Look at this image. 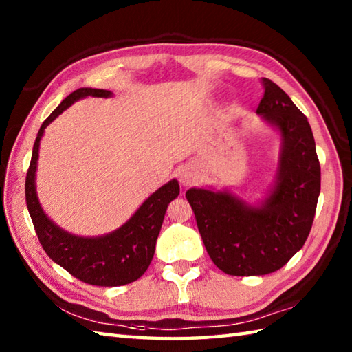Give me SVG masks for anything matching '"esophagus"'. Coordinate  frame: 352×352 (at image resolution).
<instances>
[{"mask_svg":"<svg viewBox=\"0 0 352 352\" xmlns=\"http://www.w3.org/2000/svg\"><path fill=\"white\" fill-rule=\"evenodd\" d=\"M178 175H180V182L184 186H188L192 182V172H189V169H182Z\"/></svg>","mask_w":352,"mask_h":352,"instance_id":"1","label":"esophagus"}]
</instances>
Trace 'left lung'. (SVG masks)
Listing matches in <instances>:
<instances>
[{
	"label": "left lung",
	"instance_id": "1",
	"mask_svg": "<svg viewBox=\"0 0 352 352\" xmlns=\"http://www.w3.org/2000/svg\"><path fill=\"white\" fill-rule=\"evenodd\" d=\"M257 115L281 134L278 170L269 195L257 206L228 190L186 192L208 256L236 276L278 271L302 248L315 219L320 166L307 118L269 78Z\"/></svg>",
	"mask_w": 352,
	"mask_h": 352
}]
</instances>
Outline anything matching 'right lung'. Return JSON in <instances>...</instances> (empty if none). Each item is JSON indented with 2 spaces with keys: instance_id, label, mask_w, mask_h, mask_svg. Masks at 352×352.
Returning a JSON list of instances; mask_svg holds the SVG:
<instances>
[{
  "instance_id": "add662e5",
  "label": "right lung",
  "mask_w": 352,
  "mask_h": 352,
  "mask_svg": "<svg viewBox=\"0 0 352 352\" xmlns=\"http://www.w3.org/2000/svg\"><path fill=\"white\" fill-rule=\"evenodd\" d=\"M111 95L113 94L104 89L80 87L66 96L41 125L25 178L27 208L48 257L80 281L104 287L124 286L145 274L154 256L166 208L180 193L178 182L170 180L157 189L118 230L98 237H80L56 226L42 210L36 193V168L43 131L63 110L86 96L109 98Z\"/></svg>"
}]
</instances>
